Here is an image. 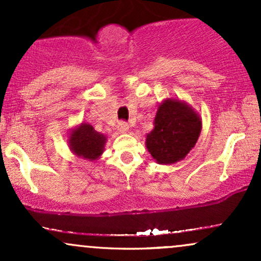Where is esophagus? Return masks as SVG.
<instances>
[{"label": "esophagus", "instance_id": "34e87169", "mask_svg": "<svg viewBox=\"0 0 261 261\" xmlns=\"http://www.w3.org/2000/svg\"><path fill=\"white\" fill-rule=\"evenodd\" d=\"M118 130L120 131V133H122V134H125V133H127L128 131V125H127V122H125V121H120L118 124Z\"/></svg>", "mask_w": 261, "mask_h": 261}]
</instances>
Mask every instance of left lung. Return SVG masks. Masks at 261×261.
<instances>
[{
    "instance_id": "obj_1",
    "label": "left lung",
    "mask_w": 261,
    "mask_h": 261,
    "mask_svg": "<svg viewBox=\"0 0 261 261\" xmlns=\"http://www.w3.org/2000/svg\"><path fill=\"white\" fill-rule=\"evenodd\" d=\"M153 125L146 137V147L158 164H172L185 158L201 133L199 114L185 101L170 98L160 104Z\"/></svg>"
}]
</instances>
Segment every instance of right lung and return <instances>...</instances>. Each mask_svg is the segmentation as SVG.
Segmentation results:
<instances>
[{
    "label": "right lung",
    "mask_w": 261,
    "mask_h": 261,
    "mask_svg": "<svg viewBox=\"0 0 261 261\" xmlns=\"http://www.w3.org/2000/svg\"><path fill=\"white\" fill-rule=\"evenodd\" d=\"M106 142L107 137L95 131L92 125L87 122H82L80 126L74 127L68 136L71 151L79 157L89 161H95L100 157Z\"/></svg>",
    "instance_id": "1"
}]
</instances>
